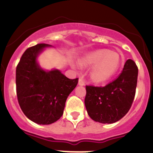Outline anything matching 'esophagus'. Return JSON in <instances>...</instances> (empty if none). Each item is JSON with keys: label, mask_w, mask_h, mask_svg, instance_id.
<instances>
[{"label": "esophagus", "mask_w": 153, "mask_h": 153, "mask_svg": "<svg viewBox=\"0 0 153 153\" xmlns=\"http://www.w3.org/2000/svg\"><path fill=\"white\" fill-rule=\"evenodd\" d=\"M78 84H79V86H83V85H85V81H84V79H83L82 77H79V82H78Z\"/></svg>", "instance_id": "obj_1"}]
</instances>
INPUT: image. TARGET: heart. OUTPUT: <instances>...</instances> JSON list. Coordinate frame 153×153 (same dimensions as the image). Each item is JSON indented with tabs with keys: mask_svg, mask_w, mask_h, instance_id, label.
Segmentation results:
<instances>
[{
	"mask_svg": "<svg viewBox=\"0 0 153 153\" xmlns=\"http://www.w3.org/2000/svg\"><path fill=\"white\" fill-rule=\"evenodd\" d=\"M81 67L94 66L90 71V79L97 83L106 82L118 71L121 66L120 55L109 50L101 49L90 52L79 60Z\"/></svg>",
	"mask_w": 153,
	"mask_h": 153,
	"instance_id": "obj_1",
	"label": "heart"
}]
</instances>
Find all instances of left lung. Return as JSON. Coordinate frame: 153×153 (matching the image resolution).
I'll return each mask as SVG.
<instances>
[{
  "label": "left lung",
  "instance_id": "8db88e82",
  "mask_svg": "<svg viewBox=\"0 0 153 153\" xmlns=\"http://www.w3.org/2000/svg\"><path fill=\"white\" fill-rule=\"evenodd\" d=\"M138 67L126 62L118 77L105 86H86L85 106L90 118L101 123H113L123 118L132 106L137 85Z\"/></svg>",
  "mask_w": 153,
  "mask_h": 153
}]
</instances>
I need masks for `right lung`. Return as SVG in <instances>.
<instances>
[{
    "label": "right lung",
    "instance_id": "1",
    "mask_svg": "<svg viewBox=\"0 0 153 153\" xmlns=\"http://www.w3.org/2000/svg\"><path fill=\"white\" fill-rule=\"evenodd\" d=\"M39 44L29 47L21 56L16 68V87L19 105L31 121L49 125L57 121L63 113L65 102L78 83L59 70L46 71L36 58L46 47Z\"/></svg>",
    "mask_w": 153,
    "mask_h": 153
}]
</instances>
